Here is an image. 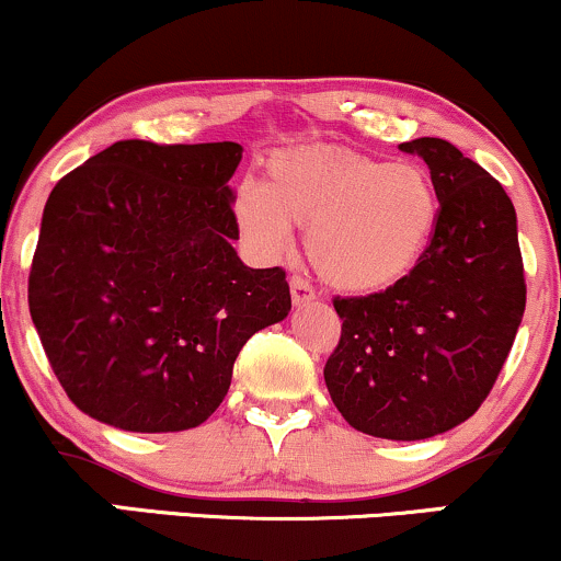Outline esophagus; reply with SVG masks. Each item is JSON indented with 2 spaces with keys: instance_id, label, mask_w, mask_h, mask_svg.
Masks as SVG:
<instances>
[{
  "instance_id": "esophagus-1",
  "label": "esophagus",
  "mask_w": 561,
  "mask_h": 561,
  "mask_svg": "<svg viewBox=\"0 0 561 561\" xmlns=\"http://www.w3.org/2000/svg\"><path fill=\"white\" fill-rule=\"evenodd\" d=\"M289 293H293L295 306H306V302H311L313 298H317V293H313V287L308 285V279H302V276H298V274L289 276Z\"/></svg>"
}]
</instances>
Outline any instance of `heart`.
<instances>
[{
    "label": "heart",
    "instance_id": "heart-1",
    "mask_svg": "<svg viewBox=\"0 0 561 561\" xmlns=\"http://www.w3.org/2000/svg\"><path fill=\"white\" fill-rule=\"evenodd\" d=\"M440 197L427 169L347 147H295L268 158L263 186L242 184L234 218L263 255L308 231V261L327 285L382 293L405 279L433 242Z\"/></svg>",
    "mask_w": 561,
    "mask_h": 561
}]
</instances>
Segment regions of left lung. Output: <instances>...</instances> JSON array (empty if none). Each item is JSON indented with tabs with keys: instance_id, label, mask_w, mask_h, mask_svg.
Returning <instances> with one entry per match:
<instances>
[{
	"instance_id": "1",
	"label": "left lung",
	"mask_w": 561,
	"mask_h": 561,
	"mask_svg": "<svg viewBox=\"0 0 561 561\" xmlns=\"http://www.w3.org/2000/svg\"><path fill=\"white\" fill-rule=\"evenodd\" d=\"M427 163L440 216L427 253L382 293L334 298L332 403L358 433L424 440L485 401L525 313L517 214L495 179L446 139L401 145Z\"/></svg>"
}]
</instances>
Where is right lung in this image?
Masks as SVG:
<instances>
[{"label": "right lung", "mask_w": 561, "mask_h": 561, "mask_svg": "<svg viewBox=\"0 0 561 561\" xmlns=\"http://www.w3.org/2000/svg\"><path fill=\"white\" fill-rule=\"evenodd\" d=\"M237 141H115L55 184L28 274L62 390L128 433L197 427L242 345L293 308L285 268H250L229 179Z\"/></svg>", "instance_id": "add662e5"}]
</instances>
